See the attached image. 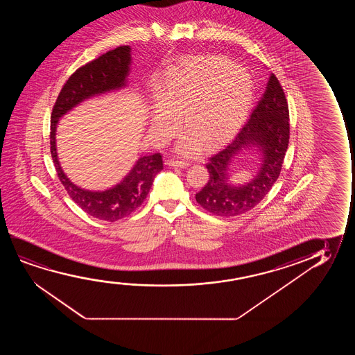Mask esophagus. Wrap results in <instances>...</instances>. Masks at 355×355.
Segmentation results:
<instances>
[{
	"label": "esophagus",
	"mask_w": 355,
	"mask_h": 355,
	"mask_svg": "<svg viewBox=\"0 0 355 355\" xmlns=\"http://www.w3.org/2000/svg\"><path fill=\"white\" fill-rule=\"evenodd\" d=\"M166 165L171 166V167H180V168H184L189 166V162L184 160H178V159H168L166 161Z\"/></svg>",
	"instance_id": "1"
}]
</instances>
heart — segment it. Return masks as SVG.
I'll use <instances>...</instances> for the list:
<instances>
[{
	"mask_svg": "<svg viewBox=\"0 0 355 355\" xmlns=\"http://www.w3.org/2000/svg\"><path fill=\"white\" fill-rule=\"evenodd\" d=\"M252 81L233 63L218 57L194 58L172 69L151 112V128L167 138L182 115L188 130L180 150L214 144L230 136L241 123L252 101Z\"/></svg>",
	"mask_w": 355,
	"mask_h": 355,
	"instance_id": "obj_1",
	"label": "heart"
}]
</instances>
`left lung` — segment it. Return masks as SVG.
<instances>
[{
    "label": "left lung",
    "mask_w": 355,
    "mask_h": 355,
    "mask_svg": "<svg viewBox=\"0 0 355 355\" xmlns=\"http://www.w3.org/2000/svg\"><path fill=\"white\" fill-rule=\"evenodd\" d=\"M288 104L282 86L272 73L267 89L248 121L224 149L211 156L206 167L209 182L196 193L198 204L209 214L234 217L257 206L277 182L290 139ZM261 146L263 162L257 178L243 187L227 184L228 162L241 147Z\"/></svg>",
    "instance_id": "1"
}]
</instances>
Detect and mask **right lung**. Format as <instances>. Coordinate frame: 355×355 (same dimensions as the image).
Here are the masks:
<instances>
[{
    "mask_svg": "<svg viewBox=\"0 0 355 355\" xmlns=\"http://www.w3.org/2000/svg\"><path fill=\"white\" fill-rule=\"evenodd\" d=\"M130 64L131 49L128 46H119L80 67L64 83L51 115V155L60 183L73 202L86 214L107 222L128 217L143 204L155 175L164 168L162 156L159 153L143 156L125 180L112 189L88 191L73 184L59 165L55 151V128L59 117L83 99L122 87L126 83Z\"/></svg>",
    "mask_w": 355,
    "mask_h": 355,
    "instance_id": "1",
    "label": "right lung"
}]
</instances>
